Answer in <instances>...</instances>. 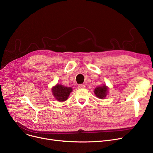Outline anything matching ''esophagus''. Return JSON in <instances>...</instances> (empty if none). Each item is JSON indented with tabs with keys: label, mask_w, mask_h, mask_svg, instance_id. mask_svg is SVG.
<instances>
[{
	"label": "esophagus",
	"mask_w": 153,
	"mask_h": 153,
	"mask_svg": "<svg viewBox=\"0 0 153 153\" xmlns=\"http://www.w3.org/2000/svg\"><path fill=\"white\" fill-rule=\"evenodd\" d=\"M84 87H85V85H84V84H79L77 86L78 89H83L84 88Z\"/></svg>",
	"instance_id": "34e87169"
}]
</instances>
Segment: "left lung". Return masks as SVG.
Segmentation results:
<instances>
[{
	"mask_svg": "<svg viewBox=\"0 0 153 153\" xmlns=\"http://www.w3.org/2000/svg\"><path fill=\"white\" fill-rule=\"evenodd\" d=\"M108 88L105 85L98 86L94 89V94L100 99H105L108 93Z\"/></svg>",
	"mask_w": 153,
	"mask_h": 153,
	"instance_id": "obj_1",
	"label": "left lung"
}]
</instances>
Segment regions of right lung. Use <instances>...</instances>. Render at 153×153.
Returning a JSON list of instances; mask_svg holds the SVG:
<instances>
[{
    "instance_id": "1",
    "label": "right lung",
    "mask_w": 153,
    "mask_h": 153,
    "mask_svg": "<svg viewBox=\"0 0 153 153\" xmlns=\"http://www.w3.org/2000/svg\"><path fill=\"white\" fill-rule=\"evenodd\" d=\"M52 91L55 98L62 102V101H64L68 99L70 93L72 91V88L65 87L57 84L52 88Z\"/></svg>"
}]
</instances>
